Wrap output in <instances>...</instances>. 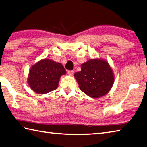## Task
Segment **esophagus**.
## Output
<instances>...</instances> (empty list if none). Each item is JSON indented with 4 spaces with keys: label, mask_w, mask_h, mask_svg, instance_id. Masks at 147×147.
Returning <instances> with one entry per match:
<instances>
[{
    "label": "esophagus",
    "mask_w": 147,
    "mask_h": 147,
    "mask_svg": "<svg viewBox=\"0 0 147 147\" xmlns=\"http://www.w3.org/2000/svg\"><path fill=\"white\" fill-rule=\"evenodd\" d=\"M67 73H68L70 76H73L74 74V71H67Z\"/></svg>",
    "instance_id": "esophagus-1"
}]
</instances>
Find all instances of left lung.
<instances>
[{"label": "left lung", "mask_w": 147, "mask_h": 147, "mask_svg": "<svg viewBox=\"0 0 147 147\" xmlns=\"http://www.w3.org/2000/svg\"><path fill=\"white\" fill-rule=\"evenodd\" d=\"M74 76L81 91L92 98L108 94L115 82V75L105 59L95 58L81 65V71Z\"/></svg>", "instance_id": "obj_1"}]
</instances>
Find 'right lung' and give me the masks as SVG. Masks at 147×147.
I'll return each instance as SVG.
<instances>
[{
    "instance_id": "add662e5",
    "label": "right lung",
    "mask_w": 147,
    "mask_h": 147,
    "mask_svg": "<svg viewBox=\"0 0 147 147\" xmlns=\"http://www.w3.org/2000/svg\"><path fill=\"white\" fill-rule=\"evenodd\" d=\"M66 74L63 65L50 59H43L31 67L27 83L38 94H45L57 89L62 75Z\"/></svg>"
}]
</instances>
